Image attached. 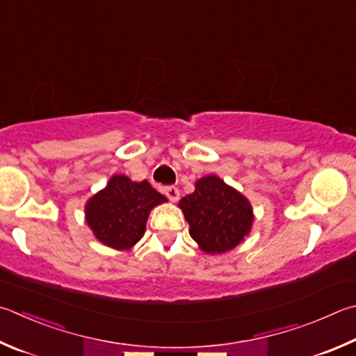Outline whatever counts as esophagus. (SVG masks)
<instances>
[{
  "instance_id": "1",
  "label": "esophagus",
  "mask_w": 356,
  "mask_h": 356,
  "mask_svg": "<svg viewBox=\"0 0 356 356\" xmlns=\"http://www.w3.org/2000/svg\"><path fill=\"white\" fill-rule=\"evenodd\" d=\"M165 195L171 200V202H177L180 191L179 188H176V186H165Z\"/></svg>"
}]
</instances>
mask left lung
Instances as JSON below:
<instances>
[{
    "label": "left lung",
    "instance_id": "left-lung-1",
    "mask_svg": "<svg viewBox=\"0 0 356 356\" xmlns=\"http://www.w3.org/2000/svg\"><path fill=\"white\" fill-rule=\"evenodd\" d=\"M190 235L205 254H224L243 243L254 222L248 199L218 176H205L180 199Z\"/></svg>",
    "mask_w": 356,
    "mask_h": 356
}]
</instances>
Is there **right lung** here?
Masks as SVG:
<instances>
[{
  "instance_id": "obj_1",
  "label": "right lung",
  "mask_w": 356,
  "mask_h": 356,
  "mask_svg": "<svg viewBox=\"0 0 356 356\" xmlns=\"http://www.w3.org/2000/svg\"><path fill=\"white\" fill-rule=\"evenodd\" d=\"M166 197L147 180L132 182L127 176L115 174L104 190L86 204V221L96 240L112 249L127 250L145 235L149 211Z\"/></svg>"
}]
</instances>
